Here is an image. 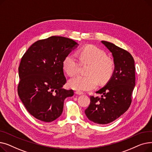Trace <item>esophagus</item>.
Instances as JSON below:
<instances>
[{"label":"esophagus","instance_id":"esophagus-1","mask_svg":"<svg viewBox=\"0 0 152 152\" xmlns=\"http://www.w3.org/2000/svg\"><path fill=\"white\" fill-rule=\"evenodd\" d=\"M76 94L77 95H83V92H79V91H76Z\"/></svg>","mask_w":152,"mask_h":152}]
</instances>
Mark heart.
I'll list each match as a JSON object with an SVG mask.
<instances>
[{
  "label": "heart",
  "mask_w": 152,
  "mask_h": 152,
  "mask_svg": "<svg viewBox=\"0 0 152 152\" xmlns=\"http://www.w3.org/2000/svg\"><path fill=\"white\" fill-rule=\"evenodd\" d=\"M77 56L82 64H90V66L87 72L88 75L78 76L69 81L71 89L79 92L92 90L97 86L98 80L100 83H105L112 76L114 61L98 47L87 45L79 51ZM79 61L73 54L68 55L64 59L63 68L69 76H74L79 73L81 63Z\"/></svg>",
  "instance_id": "1"
}]
</instances>
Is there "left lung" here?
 Here are the masks:
<instances>
[{
    "label": "left lung",
    "mask_w": 152,
    "mask_h": 152,
    "mask_svg": "<svg viewBox=\"0 0 152 152\" xmlns=\"http://www.w3.org/2000/svg\"><path fill=\"white\" fill-rule=\"evenodd\" d=\"M113 57L115 69L107 84L96 92L101 97L91 96L85 113L90 121L99 124L114 121L128 110L135 86V64L131 54L114 44L102 41Z\"/></svg>",
    "instance_id": "obj_1"
}]
</instances>
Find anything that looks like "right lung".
Listing matches in <instances>:
<instances>
[{"label":"right lung","mask_w":152,"mask_h":152,"mask_svg":"<svg viewBox=\"0 0 152 152\" xmlns=\"http://www.w3.org/2000/svg\"><path fill=\"white\" fill-rule=\"evenodd\" d=\"M77 45L73 39L51 36L34 42L22 57L18 94L28 112L39 120L57 119L64 100L74 95L73 90L63 89L66 82L63 62Z\"/></svg>","instance_id":"right-lung-1"}]
</instances>
